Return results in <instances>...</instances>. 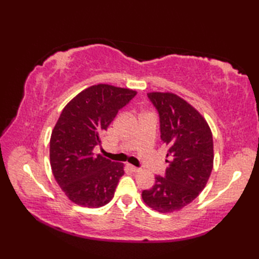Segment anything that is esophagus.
<instances>
[{"label": "esophagus", "instance_id": "esophagus-1", "mask_svg": "<svg viewBox=\"0 0 259 259\" xmlns=\"http://www.w3.org/2000/svg\"><path fill=\"white\" fill-rule=\"evenodd\" d=\"M129 169L131 170V171H134V172H139L140 171V168H138V167H135V166H133V164H129Z\"/></svg>", "mask_w": 259, "mask_h": 259}]
</instances>
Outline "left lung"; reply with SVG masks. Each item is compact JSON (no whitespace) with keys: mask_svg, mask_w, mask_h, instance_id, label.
Listing matches in <instances>:
<instances>
[{"mask_svg":"<svg viewBox=\"0 0 259 259\" xmlns=\"http://www.w3.org/2000/svg\"><path fill=\"white\" fill-rule=\"evenodd\" d=\"M160 118L161 140L168 147L164 177L142 191L147 206L162 213L180 210L199 196L213 167L212 134L199 111L171 92H149Z\"/></svg>","mask_w":259,"mask_h":259,"instance_id":"1","label":"left lung"}]
</instances>
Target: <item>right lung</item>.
<instances>
[{"label": "right lung", "mask_w": 259, "mask_h": 259, "mask_svg": "<svg viewBox=\"0 0 259 259\" xmlns=\"http://www.w3.org/2000/svg\"><path fill=\"white\" fill-rule=\"evenodd\" d=\"M137 92L96 84L76 95L52 130L50 163L54 178L76 205L99 208L112 199L124 164L93 152L118 111Z\"/></svg>", "instance_id": "add662e5"}]
</instances>
